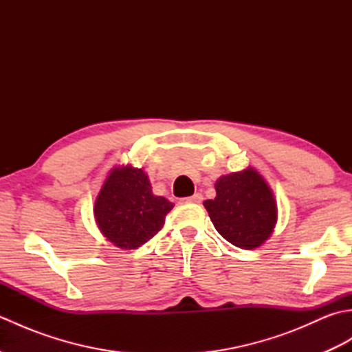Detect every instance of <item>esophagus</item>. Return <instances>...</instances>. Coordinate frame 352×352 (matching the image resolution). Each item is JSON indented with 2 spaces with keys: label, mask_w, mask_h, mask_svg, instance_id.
Masks as SVG:
<instances>
[{
  "label": "esophagus",
  "mask_w": 352,
  "mask_h": 352,
  "mask_svg": "<svg viewBox=\"0 0 352 352\" xmlns=\"http://www.w3.org/2000/svg\"><path fill=\"white\" fill-rule=\"evenodd\" d=\"M182 201H183V203H193V204H199L201 201H203V195H201V193H193L192 197H189V198H183Z\"/></svg>",
  "instance_id": "1"
}]
</instances>
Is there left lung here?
I'll use <instances>...</instances> for the list:
<instances>
[{"mask_svg":"<svg viewBox=\"0 0 352 352\" xmlns=\"http://www.w3.org/2000/svg\"><path fill=\"white\" fill-rule=\"evenodd\" d=\"M216 198L204 207L218 233L237 248L254 250L267 241L276 223V203L265 178L254 168L222 175Z\"/></svg>","mask_w":352,"mask_h":352,"instance_id":"1","label":"left lung"}]
</instances>
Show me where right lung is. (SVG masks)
Wrapping results in <instances>:
<instances>
[{"label": "right lung", "mask_w": 352, "mask_h": 352, "mask_svg": "<svg viewBox=\"0 0 352 352\" xmlns=\"http://www.w3.org/2000/svg\"><path fill=\"white\" fill-rule=\"evenodd\" d=\"M174 204L155 197L144 169L113 168L95 199V219L118 248L136 250L162 230Z\"/></svg>", "instance_id": "1"}]
</instances>
